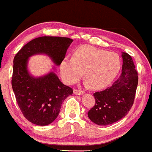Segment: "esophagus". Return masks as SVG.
Instances as JSON below:
<instances>
[{"label": "esophagus", "instance_id": "1", "mask_svg": "<svg viewBox=\"0 0 152 152\" xmlns=\"http://www.w3.org/2000/svg\"><path fill=\"white\" fill-rule=\"evenodd\" d=\"M84 91H82V90H80V89H76L75 88L74 89V94H76V95H82L84 94Z\"/></svg>", "mask_w": 152, "mask_h": 152}]
</instances>
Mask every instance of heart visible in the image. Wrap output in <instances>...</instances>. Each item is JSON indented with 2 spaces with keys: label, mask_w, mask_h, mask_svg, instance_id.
I'll return each instance as SVG.
<instances>
[{
  "label": "heart",
  "mask_w": 152,
  "mask_h": 152,
  "mask_svg": "<svg viewBox=\"0 0 152 152\" xmlns=\"http://www.w3.org/2000/svg\"><path fill=\"white\" fill-rule=\"evenodd\" d=\"M121 63L118 54L91 46H82L75 50L72 58L68 56L60 64V74L68 85L82 77L93 89H101L112 82L120 71Z\"/></svg>",
  "instance_id": "1"
}]
</instances>
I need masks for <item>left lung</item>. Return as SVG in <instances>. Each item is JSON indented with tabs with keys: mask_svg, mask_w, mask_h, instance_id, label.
Here are the masks:
<instances>
[{
	"mask_svg": "<svg viewBox=\"0 0 152 152\" xmlns=\"http://www.w3.org/2000/svg\"><path fill=\"white\" fill-rule=\"evenodd\" d=\"M122 58V74L118 79L105 90L94 94L96 103L88 116L98 125H110L121 120L134 103L138 73L129 54L123 52Z\"/></svg>",
	"mask_w": 152,
	"mask_h": 152,
	"instance_id": "left-lung-1",
	"label": "left lung"
}]
</instances>
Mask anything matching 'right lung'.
Wrapping results in <instances>:
<instances>
[{"label":"right lung","mask_w":152,"mask_h":152,"mask_svg":"<svg viewBox=\"0 0 152 152\" xmlns=\"http://www.w3.org/2000/svg\"><path fill=\"white\" fill-rule=\"evenodd\" d=\"M72 39L62 37H39L31 40L15 56L12 88L24 117L37 125H49L57 118L64 100L73 89L60 81L54 72L39 78L29 74L30 56L46 54L56 65L61 64Z\"/></svg>","instance_id":"1"}]
</instances>
